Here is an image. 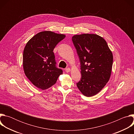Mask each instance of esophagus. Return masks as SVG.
I'll use <instances>...</instances> for the list:
<instances>
[{"mask_svg": "<svg viewBox=\"0 0 134 134\" xmlns=\"http://www.w3.org/2000/svg\"><path fill=\"white\" fill-rule=\"evenodd\" d=\"M70 69L69 68H66V69H65V71L66 72H70Z\"/></svg>", "mask_w": 134, "mask_h": 134, "instance_id": "esophagus-1", "label": "esophagus"}]
</instances>
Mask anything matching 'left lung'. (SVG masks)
<instances>
[{
	"instance_id": "left-lung-1",
	"label": "left lung",
	"mask_w": 134,
	"mask_h": 134,
	"mask_svg": "<svg viewBox=\"0 0 134 134\" xmlns=\"http://www.w3.org/2000/svg\"><path fill=\"white\" fill-rule=\"evenodd\" d=\"M72 41L81 65L82 78L77 86L85 97L94 96L102 90L110 78L112 51L106 41L96 34L74 35Z\"/></svg>"
}]
</instances>
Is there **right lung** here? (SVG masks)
Segmentation results:
<instances>
[{
    "instance_id": "right-lung-1",
    "label": "right lung",
    "mask_w": 134,
    "mask_h": 134,
    "mask_svg": "<svg viewBox=\"0 0 134 134\" xmlns=\"http://www.w3.org/2000/svg\"><path fill=\"white\" fill-rule=\"evenodd\" d=\"M66 37L63 34L44 31L34 35L23 51L24 73L36 87L44 90L53 85L63 70L55 67L54 48Z\"/></svg>"
}]
</instances>
